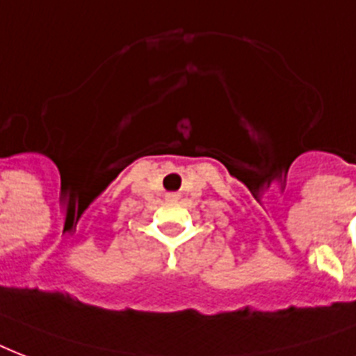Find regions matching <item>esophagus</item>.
Masks as SVG:
<instances>
[{
    "instance_id": "1",
    "label": "esophagus",
    "mask_w": 356,
    "mask_h": 356,
    "mask_svg": "<svg viewBox=\"0 0 356 356\" xmlns=\"http://www.w3.org/2000/svg\"><path fill=\"white\" fill-rule=\"evenodd\" d=\"M176 197H178L176 193H169V198H176Z\"/></svg>"
}]
</instances>
